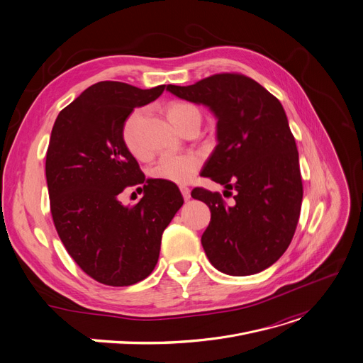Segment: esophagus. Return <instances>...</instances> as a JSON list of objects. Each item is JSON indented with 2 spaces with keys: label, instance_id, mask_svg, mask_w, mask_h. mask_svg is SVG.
Instances as JSON below:
<instances>
[{
  "label": "esophagus",
  "instance_id": "esophagus-1",
  "mask_svg": "<svg viewBox=\"0 0 363 363\" xmlns=\"http://www.w3.org/2000/svg\"><path fill=\"white\" fill-rule=\"evenodd\" d=\"M179 189H181V194H182V196H184V200L185 201H188L189 199H191V189L188 188V186H179Z\"/></svg>",
  "mask_w": 363,
  "mask_h": 363
}]
</instances>
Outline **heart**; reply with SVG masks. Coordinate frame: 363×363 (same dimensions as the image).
Returning <instances> with one entry per match:
<instances>
[{"label":"heart","instance_id":"heart-1","mask_svg":"<svg viewBox=\"0 0 363 363\" xmlns=\"http://www.w3.org/2000/svg\"><path fill=\"white\" fill-rule=\"evenodd\" d=\"M169 121L181 131L191 123H200V110L186 101H171L164 107ZM143 118V110L135 108L123 124V142L125 147L138 157H143L145 153L139 145V128ZM201 168V157L195 153L181 155H163L150 168V177L157 181H167L172 184L189 182Z\"/></svg>","mask_w":363,"mask_h":363}]
</instances>
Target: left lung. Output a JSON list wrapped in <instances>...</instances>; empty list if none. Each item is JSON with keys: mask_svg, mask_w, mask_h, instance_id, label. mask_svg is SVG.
Masks as SVG:
<instances>
[{"mask_svg": "<svg viewBox=\"0 0 363 363\" xmlns=\"http://www.w3.org/2000/svg\"><path fill=\"white\" fill-rule=\"evenodd\" d=\"M167 89L214 113L218 145L203 177L236 191L232 207L218 192H191L211 211L201 238L211 265L235 277L269 268L288 249L303 201L298 150L279 100L235 72Z\"/></svg>", "mask_w": 363, "mask_h": 363, "instance_id": "obj_1", "label": "left lung"}]
</instances>
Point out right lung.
<instances>
[{"mask_svg": "<svg viewBox=\"0 0 363 363\" xmlns=\"http://www.w3.org/2000/svg\"><path fill=\"white\" fill-rule=\"evenodd\" d=\"M163 89L96 82L52 128L46 181L56 232L77 265L104 285H133L152 274L163 230L184 204L175 184L145 178L121 135L127 116ZM128 186L144 192L131 208L119 201Z\"/></svg>", "mask_w": 363, "mask_h": 363, "instance_id": "add662e5", "label": "right lung"}]
</instances>
